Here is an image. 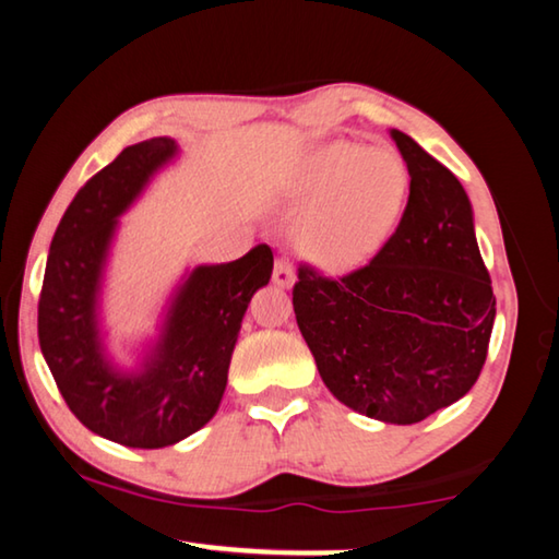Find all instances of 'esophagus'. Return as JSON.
<instances>
[{
  "label": "esophagus",
  "mask_w": 559,
  "mask_h": 559,
  "mask_svg": "<svg viewBox=\"0 0 559 559\" xmlns=\"http://www.w3.org/2000/svg\"><path fill=\"white\" fill-rule=\"evenodd\" d=\"M273 283L281 288H290L293 283H296V269H293V263L288 259H278L276 266H273Z\"/></svg>",
  "instance_id": "esophagus-1"
}]
</instances>
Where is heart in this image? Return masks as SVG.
<instances>
[{
	"label": "heart",
	"mask_w": 559,
	"mask_h": 559,
	"mask_svg": "<svg viewBox=\"0 0 559 559\" xmlns=\"http://www.w3.org/2000/svg\"><path fill=\"white\" fill-rule=\"evenodd\" d=\"M290 202L308 206L300 246L325 269H355L392 239L409 197V169L390 147L337 140L302 159L288 185Z\"/></svg>",
	"instance_id": "b5f03b06"
}]
</instances>
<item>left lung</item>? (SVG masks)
Here are the masks:
<instances>
[{
	"instance_id": "obj_1",
	"label": "left lung",
	"mask_w": 559,
	"mask_h": 559,
	"mask_svg": "<svg viewBox=\"0 0 559 559\" xmlns=\"http://www.w3.org/2000/svg\"><path fill=\"white\" fill-rule=\"evenodd\" d=\"M390 135L412 177L400 226L365 269L343 278L300 266L293 310L335 400L406 427L476 384L496 296L466 189L402 130Z\"/></svg>"
}]
</instances>
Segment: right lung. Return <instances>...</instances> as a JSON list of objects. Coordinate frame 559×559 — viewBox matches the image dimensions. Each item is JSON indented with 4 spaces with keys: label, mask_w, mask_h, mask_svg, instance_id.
Segmentation results:
<instances>
[{
    "label": "right lung",
    "mask_w": 559,
    "mask_h": 559,
    "mask_svg": "<svg viewBox=\"0 0 559 559\" xmlns=\"http://www.w3.org/2000/svg\"><path fill=\"white\" fill-rule=\"evenodd\" d=\"M179 153L173 138L143 140L81 187L53 234L39 298L41 355L69 409L130 449L173 447L212 419L246 308L273 273L266 243L229 263L187 269L155 335L132 349V365L112 357L103 293L120 216Z\"/></svg>",
    "instance_id": "add662e5"
}]
</instances>
